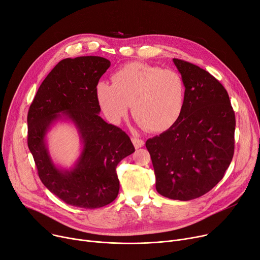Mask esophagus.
Segmentation results:
<instances>
[{"label": "esophagus", "mask_w": 260, "mask_h": 260, "mask_svg": "<svg viewBox=\"0 0 260 260\" xmlns=\"http://www.w3.org/2000/svg\"><path fill=\"white\" fill-rule=\"evenodd\" d=\"M131 141H132V143H133V145H134V147H135L136 149L142 148V147L145 145V142H144L143 140L139 139V137H135V136H133L132 139H131Z\"/></svg>", "instance_id": "1"}]
</instances>
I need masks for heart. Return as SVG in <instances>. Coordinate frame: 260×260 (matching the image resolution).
I'll use <instances>...</instances> for the list:
<instances>
[{
    "mask_svg": "<svg viewBox=\"0 0 260 260\" xmlns=\"http://www.w3.org/2000/svg\"><path fill=\"white\" fill-rule=\"evenodd\" d=\"M96 101L106 117L118 123L129 110L134 118L152 132H164L180 118L186 105V86L173 70L145 63L124 65L112 74V84H96Z\"/></svg>",
    "mask_w": 260,
    "mask_h": 260,
    "instance_id": "1",
    "label": "heart"
}]
</instances>
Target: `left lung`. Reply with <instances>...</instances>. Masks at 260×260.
<instances>
[{
  "label": "left lung",
  "instance_id": "obj_1",
  "mask_svg": "<svg viewBox=\"0 0 260 260\" xmlns=\"http://www.w3.org/2000/svg\"><path fill=\"white\" fill-rule=\"evenodd\" d=\"M186 86L177 123L146 142L156 191L170 200L191 201L214 188L234 154L235 114L224 87L208 71L173 58Z\"/></svg>",
  "mask_w": 260,
  "mask_h": 260
}]
</instances>
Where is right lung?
<instances>
[{"label":"right lung","instance_id":"add662e5","mask_svg":"<svg viewBox=\"0 0 260 260\" xmlns=\"http://www.w3.org/2000/svg\"><path fill=\"white\" fill-rule=\"evenodd\" d=\"M109 67V59L94 55L62 59L41 84L28 111V148L39 176L73 207L95 209L112 203L119 190L116 166L135 150L123 130L100 116L94 89ZM59 120L71 121L80 135L81 154L70 170L53 162L45 140Z\"/></svg>","mask_w":260,"mask_h":260}]
</instances>
